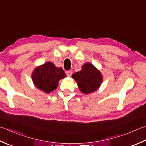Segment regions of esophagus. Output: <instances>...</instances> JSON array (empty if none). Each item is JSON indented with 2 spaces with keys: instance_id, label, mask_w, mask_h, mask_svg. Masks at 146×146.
Instances as JSON below:
<instances>
[{
  "instance_id": "1",
  "label": "esophagus",
  "mask_w": 146,
  "mask_h": 146,
  "mask_svg": "<svg viewBox=\"0 0 146 146\" xmlns=\"http://www.w3.org/2000/svg\"><path fill=\"white\" fill-rule=\"evenodd\" d=\"M66 74L68 77H70L71 75H72V71L71 70H68L66 71Z\"/></svg>"
}]
</instances>
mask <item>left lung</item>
Returning a JSON list of instances; mask_svg holds the SVG:
<instances>
[{
	"mask_svg": "<svg viewBox=\"0 0 146 146\" xmlns=\"http://www.w3.org/2000/svg\"><path fill=\"white\" fill-rule=\"evenodd\" d=\"M72 77L76 81L79 90L85 94L94 93L100 87L103 82L102 73L89 62L82 65L81 70L73 74Z\"/></svg>",
	"mask_w": 146,
	"mask_h": 146,
	"instance_id": "8db88e82",
	"label": "left lung"
}]
</instances>
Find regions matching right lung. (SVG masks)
<instances>
[{
  "label": "right lung",
  "instance_id": "add662e5",
  "mask_svg": "<svg viewBox=\"0 0 146 146\" xmlns=\"http://www.w3.org/2000/svg\"><path fill=\"white\" fill-rule=\"evenodd\" d=\"M31 77L38 90L49 94L56 90L59 81L66 77V75L62 68L56 67L51 62H47L36 67Z\"/></svg>",
  "mask_w": 146,
  "mask_h": 146
}]
</instances>
